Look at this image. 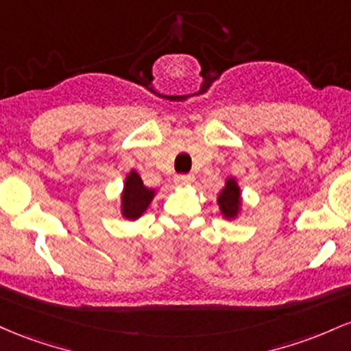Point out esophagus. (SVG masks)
Masks as SVG:
<instances>
[{
	"mask_svg": "<svg viewBox=\"0 0 351 351\" xmlns=\"http://www.w3.org/2000/svg\"><path fill=\"white\" fill-rule=\"evenodd\" d=\"M194 174H180V176H177L176 177V182L177 184H191V182H194Z\"/></svg>",
	"mask_w": 351,
	"mask_h": 351,
	"instance_id": "1",
	"label": "esophagus"
}]
</instances>
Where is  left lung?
I'll return each mask as SVG.
<instances>
[{
	"label": "left lung",
	"instance_id": "obj_1",
	"mask_svg": "<svg viewBox=\"0 0 351 351\" xmlns=\"http://www.w3.org/2000/svg\"><path fill=\"white\" fill-rule=\"evenodd\" d=\"M219 206L222 214L226 215L227 219H232L237 215L240 207V191L234 179H228L226 189L220 192Z\"/></svg>",
	"mask_w": 351,
	"mask_h": 351
}]
</instances>
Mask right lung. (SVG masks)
<instances>
[{"label": "right lung", "instance_id": "add662e5", "mask_svg": "<svg viewBox=\"0 0 351 351\" xmlns=\"http://www.w3.org/2000/svg\"><path fill=\"white\" fill-rule=\"evenodd\" d=\"M154 191L147 189L141 180L137 172H131L125 179V187L123 194V214L125 219H137L151 204Z\"/></svg>", "mask_w": 351, "mask_h": 351}]
</instances>
